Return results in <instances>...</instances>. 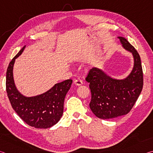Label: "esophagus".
Returning a JSON list of instances; mask_svg holds the SVG:
<instances>
[{
    "label": "esophagus",
    "instance_id": "obj_1",
    "mask_svg": "<svg viewBox=\"0 0 153 153\" xmlns=\"http://www.w3.org/2000/svg\"><path fill=\"white\" fill-rule=\"evenodd\" d=\"M74 83L76 85H77V86H81V85L83 84V82H82V80L79 79H77L76 80H74Z\"/></svg>",
    "mask_w": 153,
    "mask_h": 153
}]
</instances>
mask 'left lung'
<instances>
[{"mask_svg": "<svg viewBox=\"0 0 153 153\" xmlns=\"http://www.w3.org/2000/svg\"><path fill=\"white\" fill-rule=\"evenodd\" d=\"M118 38L123 47L131 53L134 57V67L129 76L123 79H115L93 67L86 77L92 95L90 109L97 117L103 120L128 114L143 87V72L138 53L125 38Z\"/></svg>", "mask_w": 153, "mask_h": 153, "instance_id": "1", "label": "left lung"}]
</instances>
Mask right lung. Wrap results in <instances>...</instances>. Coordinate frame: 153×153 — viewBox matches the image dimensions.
Wrapping results in <instances>:
<instances>
[{"label": "right lung", "instance_id": "obj_1", "mask_svg": "<svg viewBox=\"0 0 153 153\" xmlns=\"http://www.w3.org/2000/svg\"><path fill=\"white\" fill-rule=\"evenodd\" d=\"M24 46L12 59L6 75V90L13 108L27 125L36 128H51L60 120L63 113L64 100L70 89L72 80L56 84L47 92L35 97H27L15 86L13 69L15 61L24 51Z\"/></svg>", "mask_w": 153, "mask_h": 153}]
</instances>
